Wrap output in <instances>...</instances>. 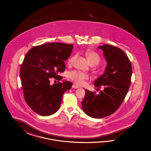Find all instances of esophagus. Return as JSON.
Here are the masks:
<instances>
[{
  "mask_svg": "<svg viewBox=\"0 0 151 151\" xmlns=\"http://www.w3.org/2000/svg\"><path fill=\"white\" fill-rule=\"evenodd\" d=\"M72 87L73 88H79V86L77 85H76V84H73V86H72Z\"/></svg>",
  "mask_w": 151,
  "mask_h": 151,
  "instance_id": "34e87169",
  "label": "esophagus"
}]
</instances>
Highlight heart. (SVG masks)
<instances>
[{"label":"heart","instance_id":"b5f03b06","mask_svg":"<svg viewBox=\"0 0 151 151\" xmlns=\"http://www.w3.org/2000/svg\"><path fill=\"white\" fill-rule=\"evenodd\" d=\"M85 55L87 57L89 63L92 65H97L100 62L101 58L100 56L94 51L88 49L85 51ZM77 57L78 54H75L69 58L68 60V63L69 65H71L73 64ZM68 76L69 79L75 82L78 85H82L83 83L85 80H87L88 78V75L87 73H83L78 70H73L70 71Z\"/></svg>","mask_w":151,"mask_h":151}]
</instances>
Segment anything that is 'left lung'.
<instances>
[{
    "label": "left lung",
    "instance_id": "left-lung-1",
    "mask_svg": "<svg viewBox=\"0 0 151 151\" xmlns=\"http://www.w3.org/2000/svg\"><path fill=\"white\" fill-rule=\"evenodd\" d=\"M98 48L103 50L107 65L105 73L96 80L94 85L104 90L99 95L85 90L81 102L84 112L95 119L110 116L119 109L127 93L132 73L130 60L124 51L108 44Z\"/></svg>",
    "mask_w": 151,
    "mask_h": 151
}]
</instances>
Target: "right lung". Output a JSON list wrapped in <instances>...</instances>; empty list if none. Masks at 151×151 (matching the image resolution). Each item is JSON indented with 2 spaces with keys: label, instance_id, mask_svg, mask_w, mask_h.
<instances>
[{
  "label": "right lung",
  "instance_id": "add662e5",
  "mask_svg": "<svg viewBox=\"0 0 151 151\" xmlns=\"http://www.w3.org/2000/svg\"><path fill=\"white\" fill-rule=\"evenodd\" d=\"M73 45L50 42L35 46L25 55L20 68L24 99L35 112L46 116L59 109L64 92L72 87V83L51 85V78L61 80L59 75L65 70L64 61L73 49Z\"/></svg>",
  "mask_w": 151,
  "mask_h": 151
}]
</instances>
